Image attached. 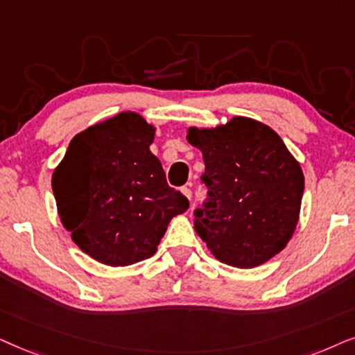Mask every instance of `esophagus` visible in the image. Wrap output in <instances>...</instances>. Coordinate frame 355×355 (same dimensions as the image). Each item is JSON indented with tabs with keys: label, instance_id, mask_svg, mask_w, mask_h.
Masks as SVG:
<instances>
[{
	"label": "esophagus",
	"instance_id": "1",
	"mask_svg": "<svg viewBox=\"0 0 355 355\" xmlns=\"http://www.w3.org/2000/svg\"><path fill=\"white\" fill-rule=\"evenodd\" d=\"M182 193L188 198V200L191 201V190H190V188H188V187H183V188H182Z\"/></svg>",
	"mask_w": 355,
	"mask_h": 355
}]
</instances>
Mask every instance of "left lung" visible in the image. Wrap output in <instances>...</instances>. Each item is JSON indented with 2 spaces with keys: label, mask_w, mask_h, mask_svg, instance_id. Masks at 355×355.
<instances>
[{
  "label": "left lung",
  "mask_w": 355,
  "mask_h": 355,
  "mask_svg": "<svg viewBox=\"0 0 355 355\" xmlns=\"http://www.w3.org/2000/svg\"><path fill=\"white\" fill-rule=\"evenodd\" d=\"M202 153L207 187L195 230L219 261L254 268L286 248L304 195L300 164L264 123L234 116L216 128H190Z\"/></svg>",
  "instance_id": "left-lung-1"
}]
</instances>
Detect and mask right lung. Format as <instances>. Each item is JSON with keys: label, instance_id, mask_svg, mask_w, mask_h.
<instances>
[{"label": "right lung", "instance_id": "right-lung-1", "mask_svg": "<svg viewBox=\"0 0 355 355\" xmlns=\"http://www.w3.org/2000/svg\"><path fill=\"white\" fill-rule=\"evenodd\" d=\"M154 133L138 113L121 112L76 135L55 168L61 224L98 263L128 266L150 258L172 217L190 206L150 153Z\"/></svg>", "mask_w": 355, "mask_h": 355}]
</instances>
